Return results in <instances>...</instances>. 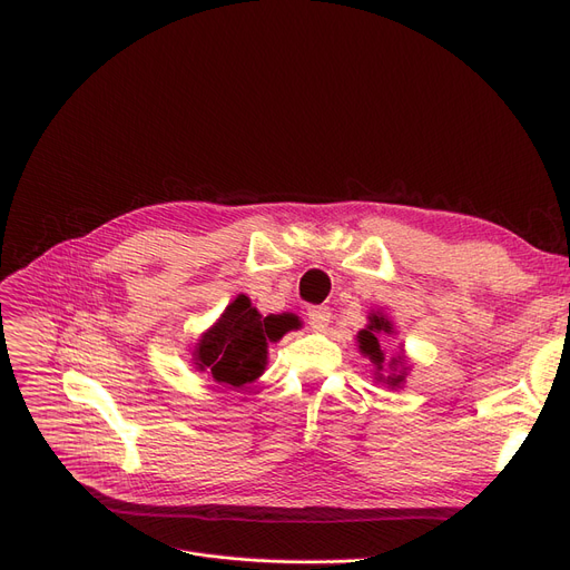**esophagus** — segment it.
Segmentation results:
<instances>
[{
    "mask_svg": "<svg viewBox=\"0 0 570 570\" xmlns=\"http://www.w3.org/2000/svg\"><path fill=\"white\" fill-rule=\"evenodd\" d=\"M331 309L327 307H309V312H307V318H309V325L314 327L316 333H321V331H325L327 327V323H331Z\"/></svg>",
    "mask_w": 570,
    "mask_h": 570,
    "instance_id": "esophagus-1",
    "label": "esophagus"
}]
</instances>
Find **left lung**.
I'll use <instances>...</instances> for the list:
<instances>
[{
    "label": "left lung",
    "instance_id": "obj_1",
    "mask_svg": "<svg viewBox=\"0 0 570 570\" xmlns=\"http://www.w3.org/2000/svg\"><path fill=\"white\" fill-rule=\"evenodd\" d=\"M387 335H393V323L387 321L385 316H381V314H372L370 316V325L365 327V331H361L357 333V344H361V351L365 353V355H370V361L376 365V376L379 379H383L387 385H400L402 381H404V372L397 371V366H402L403 370L404 363H402V357L397 355V357H393V363H391V370L395 372V374H391V376H383L381 374V370H383V365H387L385 363V355H383V351H381V342H383V337H387Z\"/></svg>",
    "mask_w": 570,
    "mask_h": 570
}]
</instances>
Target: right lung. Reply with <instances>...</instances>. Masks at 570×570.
Masks as SVG:
<instances>
[{
    "mask_svg": "<svg viewBox=\"0 0 570 570\" xmlns=\"http://www.w3.org/2000/svg\"><path fill=\"white\" fill-rule=\"evenodd\" d=\"M293 318L261 316L247 295H237L215 327L196 346V365L217 383L243 387L265 370L267 342H277L293 327Z\"/></svg>",
    "mask_w": 570,
    "mask_h": 570,
    "instance_id": "add662e5",
    "label": "right lung"
}]
</instances>
